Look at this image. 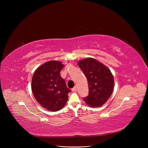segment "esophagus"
I'll return each instance as SVG.
<instances>
[{"label": "esophagus", "mask_w": 148, "mask_h": 148, "mask_svg": "<svg viewBox=\"0 0 148 148\" xmlns=\"http://www.w3.org/2000/svg\"><path fill=\"white\" fill-rule=\"evenodd\" d=\"M71 90H72L73 92H75L77 90V87L75 86L74 88H73L71 89Z\"/></svg>", "instance_id": "esophagus-1"}]
</instances>
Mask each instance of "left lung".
Wrapping results in <instances>:
<instances>
[{
	"instance_id": "left-lung-1",
	"label": "left lung",
	"mask_w": 148,
	"mask_h": 148,
	"mask_svg": "<svg viewBox=\"0 0 148 148\" xmlns=\"http://www.w3.org/2000/svg\"><path fill=\"white\" fill-rule=\"evenodd\" d=\"M78 65L88 82L89 95L83 98L84 102L92 107L102 106L110 97L114 88V79L110 70L91 58L79 61Z\"/></svg>"
}]
</instances>
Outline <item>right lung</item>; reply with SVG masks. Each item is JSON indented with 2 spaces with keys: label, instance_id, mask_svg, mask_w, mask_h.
I'll use <instances>...</instances> for the list:
<instances>
[{
  "label": "right lung",
  "instance_id": "right-lung-1",
  "mask_svg": "<svg viewBox=\"0 0 148 148\" xmlns=\"http://www.w3.org/2000/svg\"><path fill=\"white\" fill-rule=\"evenodd\" d=\"M64 66L60 61L47 62L35 70L32 77L31 88L34 97L50 111L56 112L63 108L71 92L60 74Z\"/></svg>",
  "mask_w": 148,
  "mask_h": 148
}]
</instances>
